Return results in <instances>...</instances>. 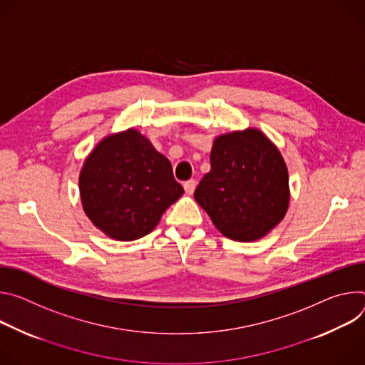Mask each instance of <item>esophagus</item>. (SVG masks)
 <instances>
[{"mask_svg": "<svg viewBox=\"0 0 365 365\" xmlns=\"http://www.w3.org/2000/svg\"><path fill=\"white\" fill-rule=\"evenodd\" d=\"M195 187H197V181L195 180H188V181L184 182V190H185L187 194H192Z\"/></svg>", "mask_w": 365, "mask_h": 365, "instance_id": "esophagus-1", "label": "esophagus"}]
</instances>
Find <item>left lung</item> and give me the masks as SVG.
<instances>
[{
    "label": "left lung",
    "mask_w": 365,
    "mask_h": 365,
    "mask_svg": "<svg viewBox=\"0 0 365 365\" xmlns=\"http://www.w3.org/2000/svg\"><path fill=\"white\" fill-rule=\"evenodd\" d=\"M210 165L194 198L226 237L254 242L284 219L290 201L287 165L261 130L217 136Z\"/></svg>",
    "instance_id": "obj_1"
}]
</instances>
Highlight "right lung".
Here are the masks:
<instances>
[{
	"label": "right lung",
	"instance_id": "1",
	"mask_svg": "<svg viewBox=\"0 0 365 365\" xmlns=\"http://www.w3.org/2000/svg\"><path fill=\"white\" fill-rule=\"evenodd\" d=\"M182 192L171 162L135 129L104 138L79 174L86 215L115 240L150 233Z\"/></svg>",
	"mask_w": 365,
	"mask_h": 365
}]
</instances>
